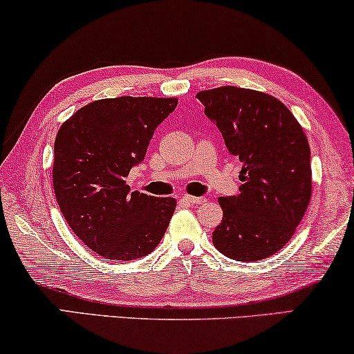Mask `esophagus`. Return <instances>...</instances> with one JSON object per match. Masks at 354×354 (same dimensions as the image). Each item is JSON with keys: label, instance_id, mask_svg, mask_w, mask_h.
<instances>
[{"label": "esophagus", "instance_id": "esophagus-1", "mask_svg": "<svg viewBox=\"0 0 354 354\" xmlns=\"http://www.w3.org/2000/svg\"><path fill=\"white\" fill-rule=\"evenodd\" d=\"M184 201H186L189 205H202V203L207 202L205 197H196V196H184Z\"/></svg>", "mask_w": 354, "mask_h": 354}]
</instances>
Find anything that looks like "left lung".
<instances>
[{
  "instance_id": "8db88e82",
  "label": "left lung",
  "mask_w": 354,
  "mask_h": 354,
  "mask_svg": "<svg viewBox=\"0 0 354 354\" xmlns=\"http://www.w3.org/2000/svg\"><path fill=\"white\" fill-rule=\"evenodd\" d=\"M227 152L242 162L241 194L220 197L213 245L237 261L274 255L295 234L311 198V152L293 113L271 94L220 86L197 93Z\"/></svg>"
}]
</instances>
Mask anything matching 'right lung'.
Segmentation results:
<instances>
[{
    "mask_svg": "<svg viewBox=\"0 0 354 354\" xmlns=\"http://www.w3.org/2000/svg\"><path fill=\"white\" fill-rule=\"evenodd\" d=\"M176 104V97L99 99L59 128L54 192L68 226L97 255L117 261L146 257L170 225L176 198L129 192L127 176Z\"/></svg>",
    "mask_w": 354,
    "mask_h": 354,
    "instance_id": "obj_1",
    "label": "right lung"
}]
</instances>
